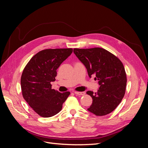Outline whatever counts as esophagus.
<instances>
[{"label": "esophagus", "instance_id": "34e87169", "mask_svg": "<svg viewBox=\"0 0 148 148\" xmlns=\"http://www.w3.org/2000/svg\"><path fill=\"white\" fill-rule=\"evenodd\" d=\"M74 93L76 95H78V96H83L85 95V92H77V91H75Z\"/></svg>", "mask_w": 148, "mask_h": 148}]
</instances>
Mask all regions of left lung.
<instances>
[{
  "label": "left lung",
  "instance_id": "left-lung-1",
  "mask_svg": "<svg viewBox=\"0 0 148 148\" xmlns=\"http://www.w3.org/2000/svg\"><path fill=\"white\" fill-rule=\"evenodd\" d=\"M73 52L87 69L89 78L96 76L100 87L95 95L86 94L92 98L88 110L97 116L109 114L122 101L125 93L127 76L124 66L117 57L100 47L74 49Z\"/></svg>",
  "mask_w": 148,
  "mask_h": 148
}]
</instances>
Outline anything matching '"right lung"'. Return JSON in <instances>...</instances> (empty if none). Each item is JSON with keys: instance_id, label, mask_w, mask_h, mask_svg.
<instances>
[{"instance_id": "obj_1", "label": "right lung", "mask_w": 148, "mask_h": 148, "mask_svg": "<svg viewBox=\"0 0 148 148\" xmlns=\"http://www.w3.org/2000/svg\"><path fill=\"white\" fill-rule=\"evenodd\" d=\"M73 52L72 49H45L29 61L21 77L25 100L38 115L51 117L59 113L70 92H60L52 89L57 69Z\"/></svg>"}]
</instances>
